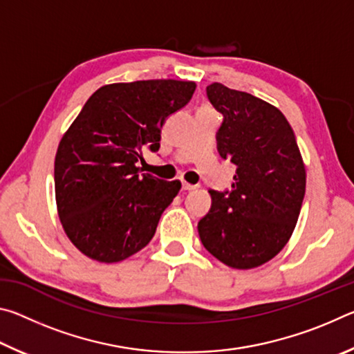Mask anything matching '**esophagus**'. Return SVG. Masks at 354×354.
<instances>
[{
  "instance_id": "obj_1",
  "label": "esophagus",
  "mask_w": 354,
  "mask_h": 354,
  "mask_svg": "<svg viewBox=\"0 0 354 354\" xmlns=\"http://www.w3.org/2000/svg\"><path fill=\"white\" fill-rule=\"evenodd\" d=\"M196 187H198V185H195V184H189V183L183 181V190H187V192H190V190H195Z\"/></svg>"
}]
</instances>
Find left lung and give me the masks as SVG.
Masks as SVG:
<instances>
[{
  "instance_id": "obj_1",
  "label": "left lung",
  "mask_w": 354,
  "mask_h": 354,
  "mask_svg": "<svg viewBox=\"0 0 354 354\" xmlns=\"http://www.w3.org/2000/svg\"><path fill=\"white\" fill-rule=\"evenodd\" d=\"M206 93L223 115L217 149L236 165V175L231 190H209L212 205L198 221V234L226 266L259 267L284 248L297 225L306 190L301 154L274 106L218 82Z\"/></svg>"
}]
</instances>
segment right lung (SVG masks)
I'll use <instances>...</instances> for the list:
<instances>
[{"label": "right lung", "instance_id": "right-lung-1", "mask_svg": "<svg viewBox=\"0 0 354 354\" xmlns=\"http://www.w3.org/2000/svg\"><path fill=\"white\" fill-rule=\"evenodd\" d=\"M195 82L149 80L98 88L59 143L55 185L59 218L75 247L118 262L151 241L181 189L142 173V153L159 151L162 124L189 103Z\"/></svg>", "mask_w": 354, "mask_h": 354}]
</instances>
